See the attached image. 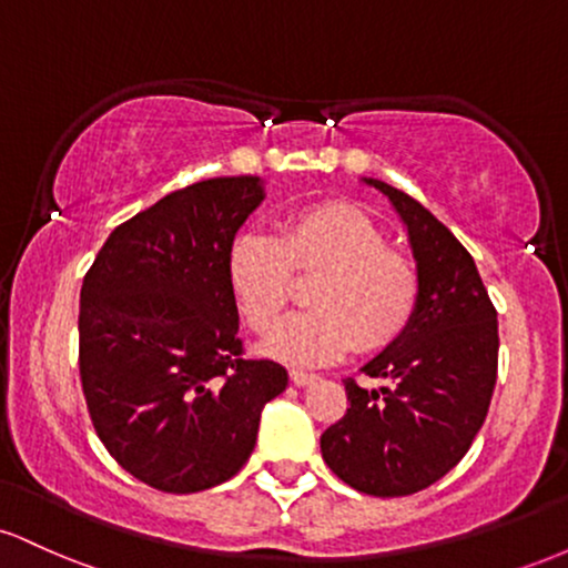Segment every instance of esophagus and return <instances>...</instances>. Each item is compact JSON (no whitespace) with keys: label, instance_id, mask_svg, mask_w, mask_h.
<instances>
[{"label":"esophagus","instance_id":"34e87169","mask_svg":"<svg viewBox=\"0 0 568 568\" xmlns=\"http://www.w3.org/2000/svg\"><path fill=\"white\" fill-rule=\"evenodd\" d=\"M291 382L296 384V387H306V384L317 382V374H310V371H298V368H293V371H291Z\"/></svg>","mask_w":568,"mask_h":568}]
</instances>
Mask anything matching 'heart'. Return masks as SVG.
<instances>
[{
	"label": "heart",
	"mask_w": 568,
	"mask_h": 568,
	"mask_svg": "<svg viewBox=\"0 0 568 568\" xmlns=\"http://www.w3.org/2000/svg\"><path fill=\"white\" fill-rule=\"evenodd\" d=\"M293 275H312L310 312H298L264 342V355L288 366H325L355 344L387 347L406 331L419 298L416 266L389 251L387 237L347 202L298 207L275 237L240 232L226 251V283L256 334H270L291 296Z\"/></svg>",
	"instance_id": "1"
}]
</instances>
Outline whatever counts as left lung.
Wrapping results in <instances>:
<instances>
[{
    "mask_svg": "<svg viewBox=\"0 0 568 568\" xmlns=\"http://www.w3.org/2000/svg\"><path fill=\"white\" fill-rule=\"evenodd\" d=\"M379 189L408 234L419 275L416 310L395 342L344 379L349 408L321 435L325 465L371 497H408L440 480L484 427L497 384V310L465 245L400 189Z\"/></svg>",
    "mask_w": 568,
    "mask_h": 568,
    "instance_id": "left-lung-1",
    "label": "left lung"
}]
</instances>
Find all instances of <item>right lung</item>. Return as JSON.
I'll list each match as a JSON object with an SVG mask.
<instances>
[{
    "label": "right lung",
    "mask_w": 568,
    "mask_h": 568,
    "mask_svg": "<svg viewBox=\"0 0 568 568\" xmlns=\"http://www.w3.org/2000/svg\"><path fill=\"white\" fill-rule=\"evenodd\" d=\"M258 175L168 194L109 234L80 293V376L106 452L168 494L240 473L262 410L288 387L275 361H245L226 251L262 205Z\"/></svg>",
    "instance_id": "right-lung-1"
}]
</instances>
